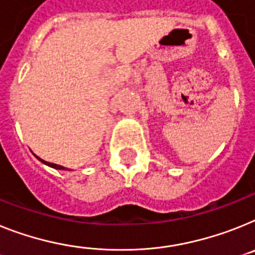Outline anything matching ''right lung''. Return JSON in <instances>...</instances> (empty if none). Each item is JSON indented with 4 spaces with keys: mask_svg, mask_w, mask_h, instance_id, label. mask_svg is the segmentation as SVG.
Wrapping results in <instances>:
<instances>
[{
    "mask_svg": "<svg viewBox=\"0 0 255 255\" xmlns=\"http://www.w3.org/2000/svg\"><path fill=\"white\" fill-rule=\"evenodd\" d=\"M37 159H40L42 162V163H45V164H48V166H50V167H53V168H57V170H66L65 167H62V166H59V164H55V163H49V162H45V160H42L41 158H38L37 157Z\"/></svg>",
    "mask_w": 255,
    "mask_h": 255,
    "instance_id": "1",
    "label": "right lung"
}]
</instances>
